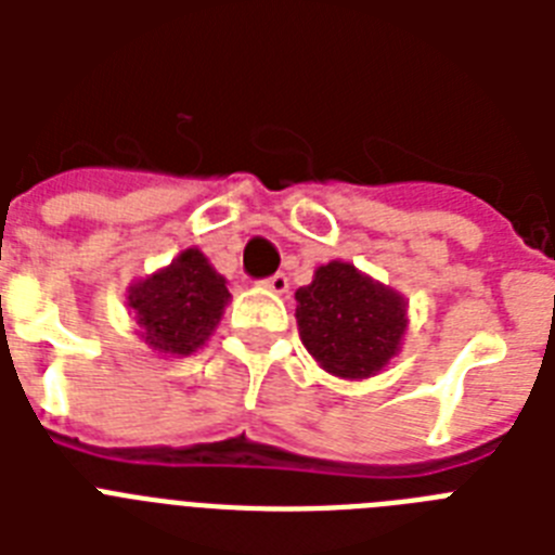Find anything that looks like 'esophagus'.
<instances>
[{
  "instance_id": "obj_1",
  "label": "esophagus",
  "mask_w": 555,
  "mask_h": 555,
  "mask_svg": "<svg viewBox=\"0 0 555 555\" xmlns=\"http://www.w3.org/2000/svg\"><path fill=\"white\" fill-rule=\"evenodd\" d=\"M261 285L268 287V291H273V294H287V276L285 273H273V276H268Z\"/></svg>"
}]
</instances>
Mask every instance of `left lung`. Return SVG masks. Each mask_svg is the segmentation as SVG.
<instances>
[{"instance_id":"8db88e82","label":"left lung","mask_w":555,"mask_h":555,"mask_svg":"<svg viewBox=\"0 0 555 555\" xmlns=\"http://www.w3.org/2000/svg\"><path fill=\"white\" fill-rule=\"evenodd\" d=\"M296 322L308 354L337 377L363 379L397 354L405 331V302L395 291L331 261L311 285L296 291Z\"/></svg>"}]
</instances>
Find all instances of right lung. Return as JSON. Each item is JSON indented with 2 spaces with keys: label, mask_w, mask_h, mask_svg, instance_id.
I'll use <instances>...</instances> for the list:
<instances>
[{
  "label": "right lung",
  "mask_w": 555,
  "mask_h": 555,
  "mask_svg": "<svg viewBox=\"0 0 555 555\" xmlns=\"http://www.w3.org/2000/svg\"><path fill=\"white\" fill-rule=\"evenodd\" d=\"M230 299L224 279L201 250H184L167 270L129 291V308L155 351L192 354L224 313Z\"/></svg>",
  "instance_id": "right-lung-1"
}]
</instances>
